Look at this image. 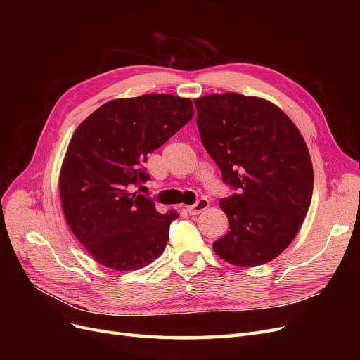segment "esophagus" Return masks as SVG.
Returning a JSON list of instances; mask_svg holds the SVG:
<instances>
[{"label":"esophagus","mask_w":360,"mask_h":360,"mask_svg":"<svg viewBox=\"0 0 360 360\" xmlns=\"http://www.w3.org/2000/svg\"><path fill=\"white\" fill-rule=\"evenodd\" d=\"M209 205H210V201H209V200H207V198H201V200H198L197 202H195L193 205L186 207V212H188L191 216H198L200 213H202L204 210L209 209Z\"/></svg>","instance_id":"esophagus-1"}]
</instances>
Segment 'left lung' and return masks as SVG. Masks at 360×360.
I'll use <instances>...</instances> for the list:
<instances>
[{"mask_svg":"<svg viewBox=\"0 0 360 360\" xmlns=\"http://www.w3.org/2000/svg\"><path fill=\"white\" fill-rule=\"evenodd\" d=\"M207 153L237 193L219 201L230 224L213 243L226 263L257 267L281 255L308 213L314 171L307 143L276 105L238 93L193 101Z\"/></svg>","mask_w":360,"mask_h":360,"instance_id":"1","label":"left lung"}]
</instances>
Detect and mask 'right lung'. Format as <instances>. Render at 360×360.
Here are the masks:
<instances>
[{
  "label": "right lung",
  "instance_id": "obj_1",
  "mask_svg": "<svg viewBox=\"0 0 360 360\" xmlns=\"http://www.w3.org/2000/svg\"><path fill=\"white\" fill-rule=\"evenodd\" d=\"M191 99L144 94L103 103L75 130L60 172L72 233L102 266L146 267L165 250L176 212L162 214L130 186L150 176L144 162L191 122Z\"/></svg>",
  "mask_w": 360,
  "mask_h": 360
}]
</instances>
